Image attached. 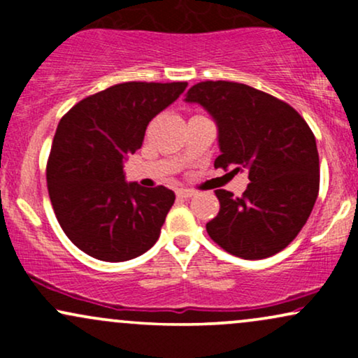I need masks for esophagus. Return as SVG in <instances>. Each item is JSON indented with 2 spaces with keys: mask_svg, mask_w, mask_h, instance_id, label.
I'll list each match as a JSON object with an SVG mask.
<instances>
[{
  "mask_svg": "<svg viewBox=\"0 0 358 358\" xmlns=\"http://www.w3.org/2000/svg\"><path fill=\"white\" fill-rule=\"evenodd\" d=\"M193 195H195V192L188 190V188H180V190H176V196H178V199H192Z\"/></svg>",
  "mask_w": 358,
  "mask_h": 358,
  "instance_id": "1",
  "label": "esophagus"
}]
</instances>
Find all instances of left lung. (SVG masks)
Segmentation results:
<instances>
[{"label": "left lung", "mask_w": 358, "mask_h": 358, "mask_svg": "<svg viewBox=\"0 0 358 358\" xmlns=\"http://www.w3.org/2000/svg\"><path fill=\"white\" fill-rule=\"evenodd\" d=\"M185 101L215 121V168L248 171L250 182L242 196L215 190L220 210L207 224L208 236L232 256H274L298 236L318 196L320 159L310 126L289 104L237 82H200Z\"/></svg>", "instance_id": "1"}]
</instances>
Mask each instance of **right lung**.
<instances>
[{
    "label": "right lung",
    "instance_id": "add662e5",
    "mask_svg": "<svg viewBox=\"0 0 358 358\" xmlns=\"http://www.w3.org/2000/svg\"><path fill=\"white\" fill-rule=\"evenodd\" d=\"M187 82H124L80 101L60 119L47 163L50 202L62 231L99 261H129L155 245L175 193L127 183L124 162L156 114Z\"/></svg>",
    "mask_w": 358,
    "mask_h": 358
}]
</instances>
